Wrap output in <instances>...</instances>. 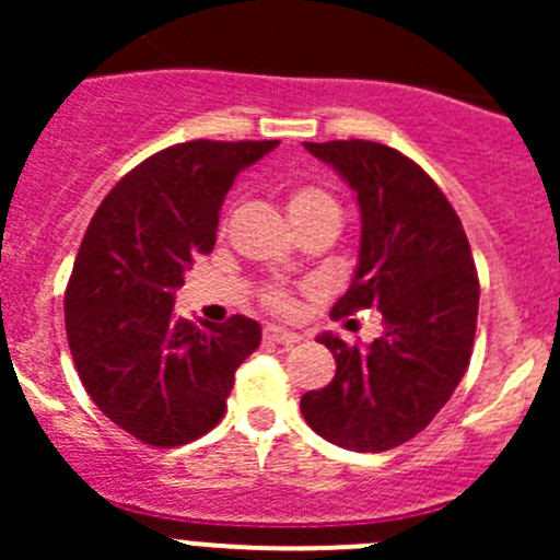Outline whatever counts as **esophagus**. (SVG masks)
<instances>
[{
  "label": "esophagus",
  "instance_id": "34e87169",
  "mask_svg": "<svg viewBox=\"0 0 560 560\" xmlns=\"http://www.w3.org/2000/svg\"><path fill=\"white\" fill-rule=\"evenodd\" d=\"M262 338L268 343H279V347H292V343H298L301 341V338L295 336V332H290V330H281V327H276V325H268L262 330Z\"/></svg>",
  "mask_w": 560,
  "mask_h": 560
}]
</instances>
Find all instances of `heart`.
Here are the masks:
<instances>
[{"mask_svg": "<svg viewBox=\"0 0 560 560\" xmlns=\"http://www.w3.org/2000/svg\"><path fill=\"white\" fill-rule=\"evenodd\" d=\"M287 213H290L295 228H306L314 222H330V219H341V202L332 191H327L319 184H298L287 191ZM265 306L276 314H292L295 312V301L281 287H270L262 295Z\"/></svg>", "mask_w": 560, "mask_h": 560, "instance_id": "heart-1", "label": "heart"}]
</instances>
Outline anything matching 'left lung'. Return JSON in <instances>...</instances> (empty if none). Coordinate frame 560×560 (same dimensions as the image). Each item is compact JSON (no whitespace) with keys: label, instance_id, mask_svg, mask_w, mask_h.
<instances>
[{"label":"left lung","instance_id":"1","mask_svg":"<svg viewBox=\"0 0 560 560\" xmlns=\"http://www.w3.org/2000/svg\"><path fill=\"white\" fill-rule=\"evenodd\" d=\"M358 195L360 259L332 316L376 308L371 343L319 336L336 358L327 387L301 411L312 431L354 453H385L439 415L471 360L479 279L463 224L417 162L374 140L303 143Z\"/></svg>","mask_w":560,"mask_h":560}]
</instances>
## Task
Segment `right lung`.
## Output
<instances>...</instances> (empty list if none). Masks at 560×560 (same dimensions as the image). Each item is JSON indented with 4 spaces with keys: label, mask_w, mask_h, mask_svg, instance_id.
Returning a JSON list of instances; mask_svg holds the SVG:
<instances>
[{
    "label": "right lung",
    "mask_w": 560,
    "mask_h": 560,
    "mask_svg": "<svg viewBox=\"0 0 560 560\" xmlns=\"http://www.w3.org/2000/svg\"><path fill=\"white\" fill-rule=\"evenodd\" d=\"M279 140H189L140 162L89 222L65 292L78 376L110 422L151 447L219 425L235 371L259 347L248 316L178 319L175 290L217 244L219 211L244 167Z\"/></svg>",
    "instance_id": "1"
}]
</instances>
